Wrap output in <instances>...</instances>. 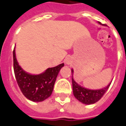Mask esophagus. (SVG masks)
Segmentation results:
<instances>
[{
  "instance_id": "obj_1",
  "label": "esophagus",
  "mask_w": 126,
  "mask_h": 126,
  "mask_svg": "<svg viewBox=\"0 0 126 126\" xmlns=\"http://www.w3.org/2000/svg\"><path fill=\"white\" fill-rule=\"evenodd\" d=\"M71 63V59H69V58H67L65 59V63L66 65H70Z\"/></svg>"
}]
</instances>
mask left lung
I'll return each mask as SVG.
<instances>
[{
	"mask_svg": "<svg viewBox=\"0 0 126 126\" xmlns=\"http://www.w3.org/2000/svg\"><path fill=\"white\" fill-rule=\"evenodd\" d=\"M101 25V23H99ZM71 74H72V86H73V93L74 96L76 97L77 100L81 102L85 105H92L94 103H96L97 101L100 100L105 93L107 92L111 84V81L106 87L103 88L101 89L98 90H91L88 88L83 87L82 86L78 84L75 80H74L73 76H74V69H71Z\"/></svg>",
	"mask_w": 126,
	"mask_h": 126,
	"instance_id": "obj_1",
	"label": "left lung"
}]
</instances>
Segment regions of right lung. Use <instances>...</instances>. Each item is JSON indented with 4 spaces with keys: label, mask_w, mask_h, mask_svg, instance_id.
I'll return each instance as SVG.
<instances>
[{
    "label": "right lung",
    "mask_w": 126,
    "mask_h": 126,
    "mask_svg": "<svg viewBox=\"0 0 126 126\" xmlns=\"http://www.w3.org/2000/svg\"><path fill=\"white\" fill-rule=\"evenodd\" d=\"M63 66L64 63H61L40 74H29L19 65L15 48L13 50V68L18 86L23 94L33 102H42L52 94L58 74Z\"/></svg>",
    "instance_id": "right-lung-1"
}]
</instances>
